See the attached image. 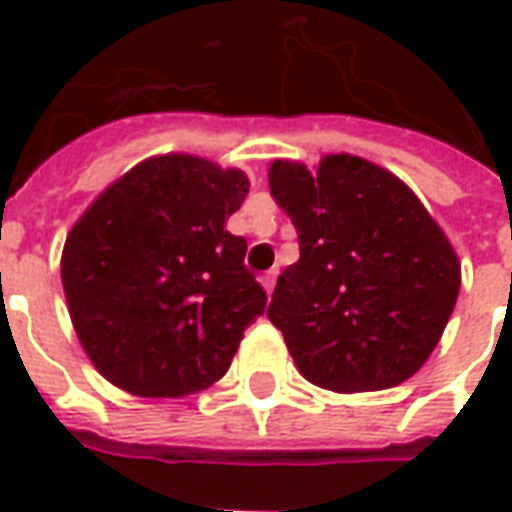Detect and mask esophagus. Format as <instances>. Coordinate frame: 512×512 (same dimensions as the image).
I'll return each mask as SVG.
<instances>
[{"label":"esophagus","mask_w":512,"mask_h":512,"mask_svg":"<svg viewBox=\"0 0 512 512\" xmlns=\"http://www.w3.org/2000/svg\"><path fill=\"white\" fill-rule=\"evenodd\" d=\"M260 285H263V290H266V293H271V290H274V285H277V271H266V274L260 277Z\"/></svg>","instance_id":"obj_1"}]
</instances>
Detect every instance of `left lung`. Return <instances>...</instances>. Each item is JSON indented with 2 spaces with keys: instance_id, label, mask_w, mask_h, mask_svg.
Masks as SVG:
<instances>
[{
  "instance_id": "1",
  "label": "left lung",
  "mask_w": 512,
  "mask_h": 512,
  "mask_svg": "<svg viewBox=\"0 0 512 512\" xmlns=\"http://www.w3.org/2000/svg\"><path fill=\"white\" fill-rule=\"evenodd\" d=\"M268 186L299 233L268 321L299 373L332 392H378L428 362L450 321L461 260L414 191L351 153L315 169L277 158Z\"/></svg>"
}]
</instances>
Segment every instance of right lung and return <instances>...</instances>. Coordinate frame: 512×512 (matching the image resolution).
<instances>
[{
    "label": "right lung",
    "mask_w": 512,
    "mask_h": 512,
    "mask_svg": "<svg viewBox=\"0 0 512 512\" xmlns=\"http://www.w3.org/2000/svg\"><path fill=\"white\" fill-rule=\"evenodd\" d=\"M249 191L241 169L189 153L145 158L106 186L62 249L73 329L95 370L136 397H186L227 373L266 312L227 230Z\"/></svg>",
    "instance_id": "1"
}]
</instances>
